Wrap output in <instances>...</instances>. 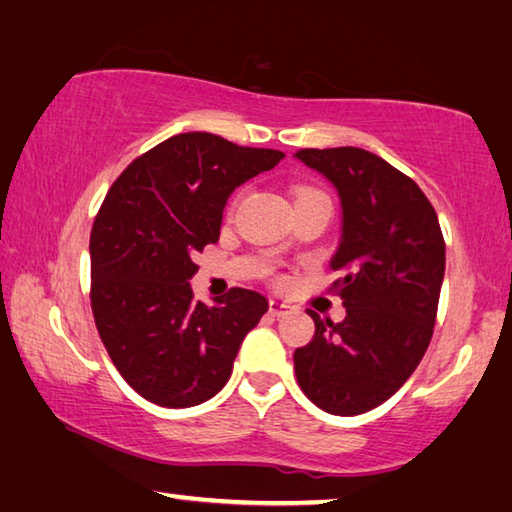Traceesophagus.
<instances>
[{"label": "esophagus", "instance_id": "1", "mask_svg": "<svg viewBox=\"0 0 512 512\" xmlns=\"http://www.w3.org/2000/svg\"><path fill=\"white\" fill-rule=\"evenodd\" d=\"M288 310H290V303L279 301V299H272L270 301V315L272 317H283Z\"/></svg>", "mask_w": 512, "mask_h": 512}]
</instances>
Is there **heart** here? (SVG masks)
I'll return each mask as SVG.
<instances>
[{"label": "heart", "instance_id": "1", "mask_svg": "<svg viewBox=\"0 0 512 512\" xmlns=\"http://www.w3.org/2000/svg\"><path fill=\"white\" fill-rule=\"evenodd\" d=\"M303 193H312V188H299V191H297V197H299V195H303Z\"/></svg>", "mask_w": 512, "mask_h": 512}]
</instances>
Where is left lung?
<instances>
[{
  "label": "left lung",
  "instance_id": "obj_1",
  "mask_svg": "<svg viewBox=\"0 0 512 512\" xmlns=\"http://www.w3.org/2000/svg\"><path fill=\"white\" fill-rule=\"evenodd\" d=\"M299 161L337 188L342 238L333 270L346 308L339 324L315 319V337L294 351L303 393L335 416L389 400L423 360L445 276L436 211L414 179L369 150L306 148Z\"/></svg>",
  "mask_w": 512,
  "mask_h": 512
}]
</instances>
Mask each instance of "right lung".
<instances>
[{"label":"right lung","mask_w":512,"mask_h":512,"mask_svg":"<svg viewBox=\"0 0 512 512\" xmlns=\"http://www.w3.org/2000/svg\"><path fill=\"white\" fill-rule=\"evenodd\" d=\"M283 157L184 132L134 159L107 191L89 238L94 321L123 380L155 405L182 409L213 398L270 308L245 288L206 306L188 281L195 251L220 238L229 195Z\"/></svg>","instance_id":"obj_1"}]
</instances>
